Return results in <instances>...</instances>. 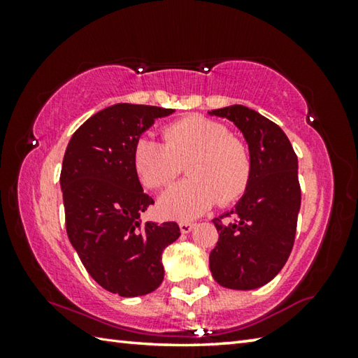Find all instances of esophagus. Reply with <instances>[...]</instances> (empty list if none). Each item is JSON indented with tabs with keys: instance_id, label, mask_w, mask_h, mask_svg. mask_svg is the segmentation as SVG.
Wrapping results in <instances>:
<instances>
[{
	"instance_id": "obj_1",
	"label": "esophagus",
	"mask_w": 358,
	"mask_h": 358,
	"mask_svg": "<svg viewBox=\"0 0 358 358\" xmlns=\"http://www.w3.org/2000/svg\"><path fill=\"white\" fill-rule=\"evenodd\" d=\"M178 226H180L181 234H189L191 230L194 229V222H191V221H181Z\"/></svg>"
}]
</instances>
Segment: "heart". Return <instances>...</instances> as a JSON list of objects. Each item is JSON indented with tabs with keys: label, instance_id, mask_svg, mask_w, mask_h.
Here are the masks:
<instances>
[{
	"label": "heart",
	"instance_id": "heart-1",
	"mask_svg": "<svg viewBox=\"0 0 358 358\" xmlns=\"http://www.w3.org/2000/svg\"><path fill=\"white\" fill-rule=\"evenodd\" d=\"M138 180L159 189L172 183L186 164L189 180L162 194L159 213L173 220H191L216 202L229 205L246 192L252 175V156L248 143L230 136L220 121L191 115L164 128V142L151 136L137 138L132 153Z\"/></svg>",
	"mask_w": 358,
	"mask_h": 358
}]
</instances>
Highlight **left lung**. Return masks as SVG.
<instances>
[{"label":"left lung","instance_id":"1","mask_svg":"<svg viewBox=\"0 0 358 358\" xmlns=\"http://www.w3.org/2000/svg\"><path fill=\"white\" fill-rule=\"evenodd\" d=\"M208 113L234 121L252 156L243 197L213 220L220 240L210 252V270L222 287L257 289L280 273L292 251L301 202L299 159L280 126L252 108L230 106Z\"/></svg>","mask_w":358,"mask_h":358}]
</instances>
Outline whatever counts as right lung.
<instances>
[{"label": "right lung", "mask_w": 358, "mask_h": 358, "mask_svg": "<svg viewBox=\"0 0 358 358\" xmlns=\"http://www.w3.org/2000/svg\"><path fill=\"white\" fill-rule=\"evenodd\" d=\"M172 108L115 104L72 134L63 157L66 230L93 280L112 294L138 296L164 280L162 251L180 237L177 222H145L155 201L142 189L132 153L137 138Z\"/></svg>", "instance_id": "add662e5"}]
</instances>
